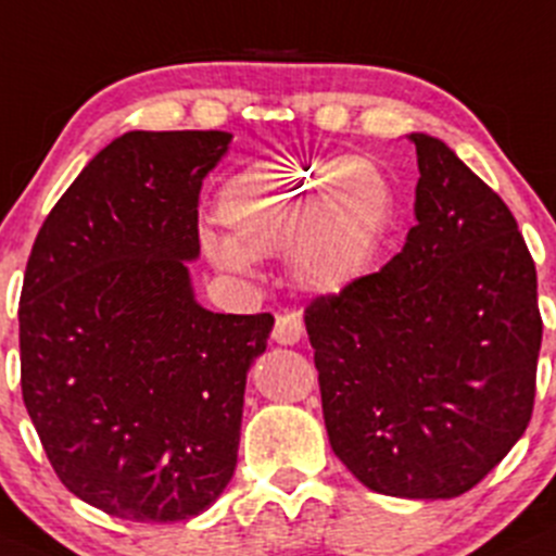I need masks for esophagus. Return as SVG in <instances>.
Wrapping results in <instances>:
<instances>
[{
  "label": "esophagus",
  "mask_w": 556,
  "mask_h": 556,
  "mask_svg": "<svg viewBox=\"0 0 556 556\" xmlns=\"http://www.w3.org/2000/svg\"><path fill=\"white\" fill-rule=\"evenodd\" d=\"M303 338V319L298 312L277 314V325H274V341L279 346H295Z\"/></svg>",
  "instance_id": "esophagus-1"
}]
</instances>
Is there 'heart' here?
<instances>
[{
    "label": "heart",
    "mask_w": 556,
    "mask_h": 556,
    "mask_svg": "<svg viewBox=\"0 0 556 556\" xmlns=\"http://www.w3.org/2000/svg\"><path fill=\"white\" fill-rule=\"evenodd\" d=\"M394 213L389 178L354 156H271L220 186L215 215L229 239L202 233L224 271L250 274L290 244V271L314 295H341L376 261Z\"/></svg>",
    "instance_id": "obj_1"
}]
</instances>
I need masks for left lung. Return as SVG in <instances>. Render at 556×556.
<instances>
[{"label": "left lung", "instance_id": "obj_1", "mask_svg": "<svg viewBox=\"0 0 556 556\" xmlns=\"http://www.w3.org/2000/svg\"><path fill=\"white\" fill-rule=\"evenodd\" d=\"M405 248L346 293L317 298L306 332L332 453L394 498L466 493L533 416L535 263L504 200L426 132Z\"/></svg>", "mask_w": 556, "mask_h": 556}]
</instances>
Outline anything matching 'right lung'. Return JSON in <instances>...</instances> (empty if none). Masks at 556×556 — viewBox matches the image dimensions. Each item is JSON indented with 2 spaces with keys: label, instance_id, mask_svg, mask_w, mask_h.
Listing matches in <instances>:
<instances>
[{
  "label": "right lung",
  "instance_id": "right-lung-1",
  "mask_svg": "<svg viewBox=\"0 0 556 556\" xmlns=\"http://www.w3.org/2000/svg\"><path fill=\"white\" fill-rule=\"evenodd\" d=\"M231 138H114L47 215L23 277L21 389L47 458L77 498L132 522L218 501L274 327L210 312L191 285L202 180Z\"/></svg>",
  "mask_w": 556,
  "mask_h": 556
}]
</instances>
